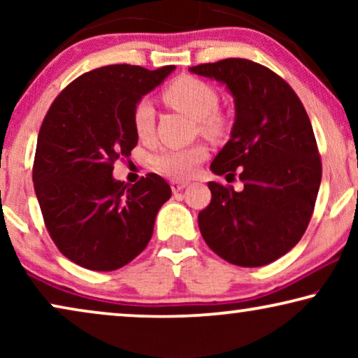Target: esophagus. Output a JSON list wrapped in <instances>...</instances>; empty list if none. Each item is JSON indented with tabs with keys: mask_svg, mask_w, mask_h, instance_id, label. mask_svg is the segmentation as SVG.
Here are the masks:
<instances>
[{
	"mask_svg": "<svg viewBox=\"0 0 358 358\" xmlns=\"http://www.w3.org/2000/svg\"><path fill=\"white\" fill-rule=\"evenodd\" d=\"M187 185H189V182H185V180H171V189H173L174 194L184 190Z\"/></svg>",
	"mask_w": 358,
	"mask_h": 358,
	"instance_id": "obj_1",
	"label": "esophagus"
}]
</instances>
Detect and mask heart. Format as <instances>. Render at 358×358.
<instances>
[{
  "mask_svg": "<svg viewBox=\"0 0 358 358\" xmlns=\"http://www.w3.org/2000/svg\"><path fill=\"white\" fill-rule=\"evenodd\" d=\"M164 99L176 109L195 120L208 131L222 130L223 120L217 115L218 94L208 83L194 76H179L166 87ZM134 127L140 138H148L155 130V106L150 99H140L134 109ZM207 158L203 145L189 148L161 150L153 156V166L159 173L174 179H185L195 174L202 161Z\"/></svg>",
  "mask_w": 358,
  "mask_h": 358,
  "instance_id": "obj_1",
  "label": "heart"
}]
</instances>
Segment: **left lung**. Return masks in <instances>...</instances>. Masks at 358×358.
Segmentation results:
<instances>
[{"mask_svg":"<svg viewBox=\"0 0 358 358\" xmlns=\"http://www.w3.org/2000/svg\"><path fill=\"white\" fill-rule=\"evenodd\" d=\"M218 81L234 101L228 143L213 174L239 173L244 189L210 182L212 202L199 213L213 252L241 267H261L287 254L310 223L321 184V158L311 122L295 91L268 68L244 58L189 68Z\"/></svg>","mask_w":358,"mask_h":358,"instance_id":"obj_1","label":"left lung"}]
</instances>
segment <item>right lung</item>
Returning a JSON list of instances; mask_svg holds the SVG:
<instances>
[{
	"label": "right lung",
	"instance_id": "obj_1",
	"mask_svg": "<svg viewBox=\"0 0 358 358\" xmlns=\"http://www.w3.org/2000/svg\"><path fill=\"white\" fill-rule=\"evenodd\" d=\"M176 66L109 65L76 78L53 101L37 138L32 180L63 256L97 272L124 267L150 243L171 187L158 174L129 185L112 176L138 135L134 109Z\"/></svg>",
	"mask_w": 358,
	"mask_h": 358
}]
</instances>
